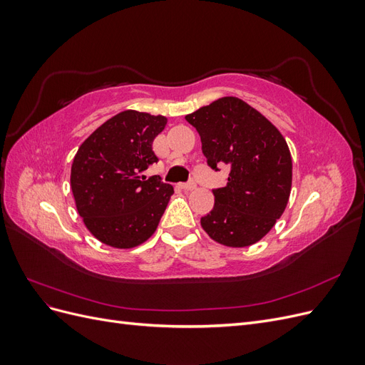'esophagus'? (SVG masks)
I'll return each instance as SVG.
<instances>
[{"mask_svg":"<svg viewBox=\"0 0 365 365\" xmlns=\"http://www.w3.org/2000/svg\"><path fill=\"white\" fill-rule=\"evenodd\" d=\"M181 189L187 190V192H192V190L196 189V182L195 181H189V182H185V184H181Z\"/></svg>","mask_w":365,"mask_h":365,"instance_id":"esophagus-1","label":"esophagus"}]
</instances>
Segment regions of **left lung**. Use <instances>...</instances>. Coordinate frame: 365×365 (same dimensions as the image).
I'll list each match as a JSON object with an SVG mask.
<instances>
[{
	"label": "left lung",
	"instance_id": "left-lung-1",
	"mask_svg": "<svg viewBox=\"0 0 365 365\" xmlns=\"http://www.w3.org/2000/svg\"><path fill=\"white\" fill-rule=\"evenodd\" d=\"M201 137L210 168H230L225 187L215 189V205L201 217L217 244H256L283 215L292 184L288 143L271 121L237 97H222L185 115Z\"/></svg>",
	"mask_w": 365,
	"mask_h": 365
}]
</instances>
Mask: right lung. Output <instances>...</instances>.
<instances>
[{
	"mask_svg": "<svg viewBox=\"0 0 365 365\" xmlns=\"http://www.w3.org/2000/svg\"><path fill=\"white\" fill-rule=\"evenodd\" d=\"M165 123L163 115L128 109L106 120L77 150L70 178L76 208L102 244L134 248L155 233L173 187L143 173L158 161L152 143Z\"/></svg>",
	"mask_w": 365,
	"mask_h": 365,
	"instance_id": "1",
	"label": "right lung"
}]
</instances>
